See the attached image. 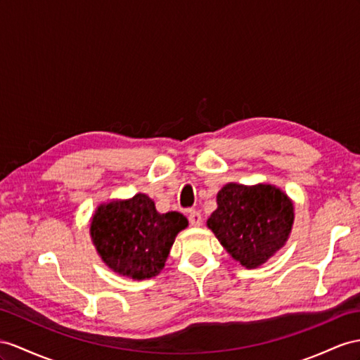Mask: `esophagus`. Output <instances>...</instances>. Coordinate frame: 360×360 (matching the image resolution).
<instances>
[{"label":"esophagus","mask_w":360,"mask_h":360,"mask_svg":"<svg viewBox=\"0 0 360 360\" xmlns=\"http://www.w3.org/2000/svg\"><path fill=\"white\" fill-rule=\"evenodd\" d=\"M188 220H190L191 226H200L202 225V216H200L199 211L191 210L188 213Z\"/></svg>","instance_id":"1"}]
</instances>
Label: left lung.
<instances>
[{
	"label": "left lung",
	"instance_id": "1",
	"mask_svg": "<svg viewBox=\"0 0 360 360\" xmlns=\"http://www.w3.org/2000/svg\"><path fill=\"white\" fill-rule=\"evenodd\" d=\"M216 202L207 226L243 268H260L289 240L293 200L276 186L229 182L219 190Z\"/></svg>",
	"mask_w": 360,
	"mask_h": 360
}]
</instances>
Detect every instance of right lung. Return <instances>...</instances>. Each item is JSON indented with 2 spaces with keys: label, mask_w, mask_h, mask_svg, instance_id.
I'll use <instances>...</instances> for the list:
<instances>
[{
  "label": "right lung",
  "mask_w": 360,
  "mask_h": 360,
  "mask_svg": "<svg viewBox=\"0 0 360 360\" xmlns=\"http://www.w3.org/2000/svg\"><path fill=\"white\" fill-rule=\"evenodd\" d=\"M188 220L178 211L158 213L155 202L136 193L100 204L89 222L91 242L108 268L132 280H149L167 262L178 233Z\"/></svg>",
  "instance_id": "obj_1"
}]
</instances>
